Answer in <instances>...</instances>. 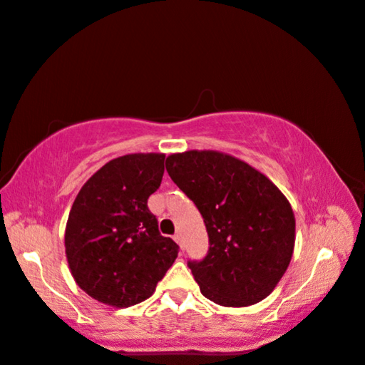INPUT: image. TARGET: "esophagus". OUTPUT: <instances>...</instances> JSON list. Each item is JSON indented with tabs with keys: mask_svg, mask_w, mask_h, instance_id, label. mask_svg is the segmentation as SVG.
I'll list each match as a JSON object with an SVG mask.
<instances>
[{
	"mask_svg": "<svg viewBox=\"0 0 365 365\" xmlns=\"http://www.w3.org/2000/svg\"><path fill=\"white\" fill-rule=\"evenodd\" d=\"M174 240L183 248V237H182V233H175V235H174Z\"/></svg>",
	"mask_w": 365,
	"mask_h": 365,
	"instance_id": "obj_1",
	"label": "esophagus"
}]
</instances>
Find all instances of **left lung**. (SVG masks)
<instances>
[{"label":"left lung","mask_w":365,"mask_h":365,"mask_svg":"<svg viewBox=\"0 0 365 365\" xmlns=\"http://www.w3.org/2000/svg\"><path fill=\"white\" fill-rule=\"evenodd\" d=\"M165 169L205 219L209 251L190 261L201 293L215 304L246 307L274 292L294 250V214L261 172L230 154H170Z\"/></svg>","instance_id":"8db88e82"}]
</instances>
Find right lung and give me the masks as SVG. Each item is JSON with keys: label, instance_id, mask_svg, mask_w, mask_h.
Masks as SVG:
<instances>
[{"label": "right lung", "instance_id": "1", "mask_svg": "<svg viewBox=\"0 0 365 365\" xmlns=\"http://www.w3.org/2000/svg\"><path fill=\"white\" fill-rule=\"evenodd\" d=\"M163 153L115 158L80 188L67 219L64 246L71 274L91 298L130 307L150 298L177 259L148 197L164 175Z\"/></svg>", "mask_w": 365, "mask_h": 365}]
</instances>
